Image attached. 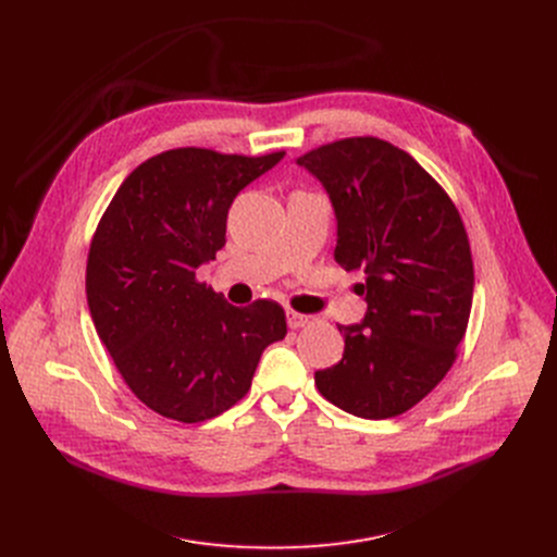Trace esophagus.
Listing matches in <instances>:
<instances>
[{
  "label": "esophagus",
  "mask_w": 557,
  "mask_h": 557,
  "mask_svg": "<svg viewBox=\"0 0 557 557\" xmlns=\"http://www.w3.org/2000/svg\"><path fill=\"white\" fill-rule=\"evenodd\" d=\"M311 320V315H307V313H298V311H286V323H288V327L290 330H300V327H305L307 323Z\"/></svg>",
  "instance_id": "obj_1"
}]
</instances>
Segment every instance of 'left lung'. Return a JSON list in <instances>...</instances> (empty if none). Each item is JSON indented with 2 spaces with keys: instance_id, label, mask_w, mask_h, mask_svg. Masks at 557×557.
<instances>
[{
  "instance_id": "obj_1",
  "label": "left lung",
  "mask_w": 557,
  "mask_h": 557,
  "mask_svg": "<svg viewBox=\"0 0 557 557\" xmlns=\"http://www.w3.org/2000/svg\"><path fill=\"white\" fill-rule=\"evenodd\" d=\"M334 205L343 269L368 311L338 325L343 359L315 372L327 401L366 420L406 413L458 357L474 294L470 239L449 194L406 151L379 137H345L298 158Z\"/></svg>"
}]
</instances>
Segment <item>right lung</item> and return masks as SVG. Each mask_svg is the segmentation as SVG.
Returning <instances> with one entry per match:
<instances>
[{
  "label": "right lung",
  "instance_id": "obj_1",
  "mask_svg": "<svg viewBox=\"0 0 557 557\" xmlns=\"http://www.w3.org/2000/svg\"><path fill=\"white\" fill-rule=\"evenodd\" d=\"M282 158L158 153L95 230L85 290L97 334L133 395L164 418L196 424L227 411L250 391L263 349L286 336L277 302L234 307L196 277L225 246L232 200Z\"/></svg>",
  "mask_w": 557,
  "mask_h": 557
}]
</instances>
